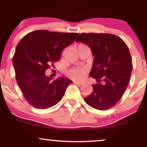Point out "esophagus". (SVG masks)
Returning a JSON list of instances; mask_svg holds the SVG:
<instances>
[{"label":"esophagus","instance_id":"1","mask_svg":"<svg viewBox=\"0 0 147 147\" xmlns=\"http://www.w3.org/2000/svg\"><path fill=\"white\" fill-rule=\"evenodd\" d=\"M74 83L77 84V85H80V86H82L84 84V82H74Z\"/></svg>","mask_w":147,"mask_h":147}]
</instances>
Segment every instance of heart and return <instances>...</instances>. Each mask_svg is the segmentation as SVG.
<instances>
[{"label": "heart", "mask_w": 147, "mask_h": 147, "mask_svg": "<svg viewBox=\"0 0 147 147\" xmlns=\"http://www.w3.org/2000/svg\"><path fill=\"white\" fill-rule=\"evenodd\" d=\"M84 45H80L79 46ZM67 76L70 78L74 80H82L86 74V69L82 67H75L69 69L67 72Z\"/></svg>", "instance_id": "b5f03b06"}]
</instances>
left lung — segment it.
<instances>
[{"mask_svg": "<svg viewBox=\"0 0 147 147\" xmlns=\"http://www.w3.org/2000/svg\"><path fill=\"white\" fill-rule=\"evenodd\" d=\"M76 41L89 46L94 56L90 77L98 84L84 98L95 109L106 110L116 105L127 88L132 69V58L124 41L108 33H81ZM103 81V84H100Z\"/></svg>", "mask_w": 147, "mask_h": 147, "instance_id": "obj_1", "label": "left lung"}]
</instances>
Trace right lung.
<instances>
[{
    "instance_id": "obj_1",
    "label": "right lung",
    "mask_w": 147,
    "mask_h": 147,
    "mask_svg": "<svg viewBox=\"0 0 147 147\" xmlns=\"http://www.w3.org/2000/svg\"><path fill=\"white\" fill-rule=\"evenodd\" d=\"M78 35L38 30L27 34L19 41L13 59L16 80L32 106L47 109L62 99L72 81L64 77L53 81L51 76L45 75V71L59 61L63 49Z\"/></svg>"
}]
</instances>
